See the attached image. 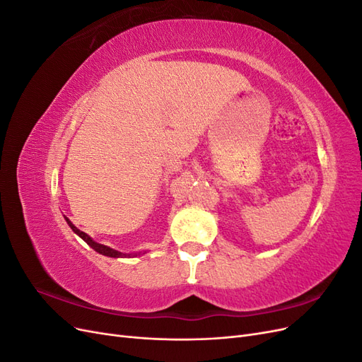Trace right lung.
<instances>
[{
  "instance_id": "1",
  "label": "right lung",
  "mask_w": 362,
  "mask_h": 362,
  "mask_svg": "<svg viewBox=\"0 0 362 362\" xmlns=\"http://www.w3.org/2000/svg\"><path fill=\"white\" fill-rule=\"evenodd\" d=\"M64 218H66V222H68V225L71 226V229H72V231L76 234V235H80L83 240H84V242L87 243V245H89L90 247H93L96 252H100V254L101 255H107V257H113V258H119V257H133V254H122V252H117V250H115V249H112V247H108V246H104V245H100V243H96V242H93V240L89 237V235H87L86 233H83V231H80V229L78 228H76V226H74V223L69 221V218L68 217H64ZM141 254V252H139V254H136L134 257H137V255H140ZM144 254H145V252H144Z\"/></svg>"
}]
</instances>
